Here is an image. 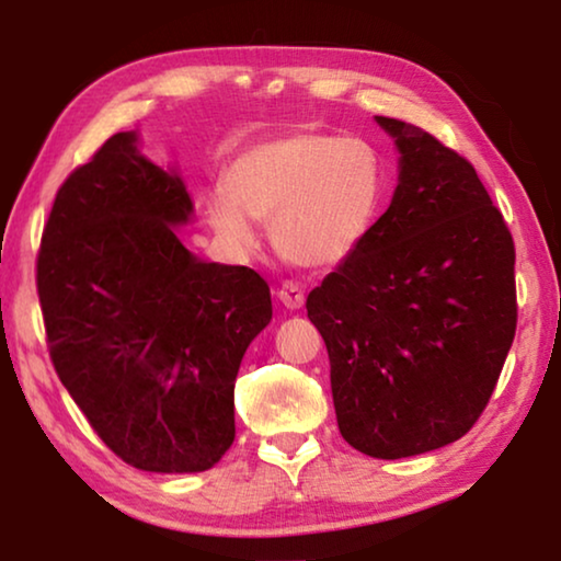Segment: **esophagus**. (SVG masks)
<instances>
[{"label":"esophagus","mask_w":561,"mask_h":561,"mask_svg":"<svg viewBox=\"0 0 561 561\" xmlns=\"http://www.w3.org/2000/svg\"><path fill=\"white\" fill-rule=\"evenodd\" d=\"M278 298H280V304L290 311L301 309V306H304V288L298 286V283H283V286L278 288Z\"/></svg>","instance_id":"34e87169"}]
</instances>
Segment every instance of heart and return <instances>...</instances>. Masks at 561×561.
Returning a JSON list of instances; mask_svg holds the SVG:
<instances>
[{
	"label": "heart",
	"instance_id": "heart-1",
	"mask_svg": "<svg viewBox=\"0 0 561 561\" xmlns=\"http://www.w3.org/2000/svg\"><path fill=\"white\" fill-rule=\"evenodd\" d=\"M386 191V158L370 140L301 127L237 152L206 214L234 255L257 250L265 221L288 263L334 267L373 234Z\"/></svg>",
	"mask_w": 561,
	"mask_h": 561
}]
</instances>
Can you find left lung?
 <instances>
[{
    "mask_svg": "<svg viewBox=\"0 0 561 561\" xmlns=\"http://www.w3.org/2000/svg\"><path fill=\"white\" fill-rule=\"evenodd\" d=\"M398 186L373 234L306 298L344 442L378 459L470 432L516 334V250L474 168L424 129L375 117Z\"/></svg>",
    "mask_w": 561,
    "mask_h": 561,
    "instance_id": "obj_1",
    "label": "left lung"
}]
</instances>
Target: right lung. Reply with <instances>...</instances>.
Returning <instances> with one entry per match:
<instances>
[{"mask_svg": "<svg viewBox=\"0 0 561 561\" xmlns=\"http://www.w3.org/2000/svg\"><path fill=\"white\" fill-rule=\"evenodd\" d=\"M194 202L179 168L117 133L60 186L37 255L50 359L127 465L204 472L234 442V380L271 324V288L244 265L183 248Z\"/></svg>", "mask_w": 561, "mask_h": 561, "instance_id": "add662e5", "label": "right lung"}]
</instances>
